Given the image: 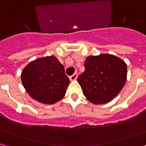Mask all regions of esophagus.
<instances>
[{"instance_id":"esophagus-1","label":"esophagus","mask_w":146,"mask_h":146,"mask_svg":"<svg viewBox=\"0 0 146 146\" xmlns=\"http://www.w3.org/2000/svg\"><path fill=\"white\" fill-rule=\"evenodd\" d=\"M77 76H78V74L76 73H73L72 76H70V80H71V81H73V80H76V78H77Z\"/></svg>"}]
</instances>
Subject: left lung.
<instances>
[{"mask_svg":"<svg viewBox=\"0 0 146 146\" xmlns=\"http://www.w3.org/2000/svg\"><path fill=\"white\" fill-rule=\"evenodd\" d=\"M85 71L77 81L88 100L94 104L111 101L122 90L127 80V65L112 54L89 56L84 62Z\"/></svg>","mask_w":146,"mask_h":146,"instance_id":"obj_1","label":"left lung"}]
</instances>
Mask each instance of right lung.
<instances>
[{
    "label": "right lung",
    "instance_id": "obj_1",
    "mask_svg": "<svg viewBox=\"0 0 146 146\" xmlns=\"http://www.w3.org/2000/svg\"><path fill=\"white\" fill-rule=\"evenodd\" d=\"M22 82L27 93L36 101L53 104L63 98L70 79L54 56L31 62L22 72Z\"/></svg>",
    "mask_w": 146,
    "mask_h": 146
}]
</instances>
